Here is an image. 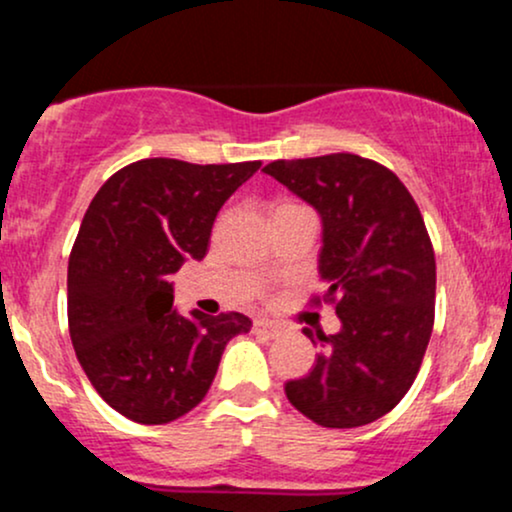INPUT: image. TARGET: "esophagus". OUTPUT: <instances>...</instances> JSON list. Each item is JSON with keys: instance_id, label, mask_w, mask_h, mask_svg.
Masks as SVG:
<instances>
[{"instance_id": "34e87169", "label": "esophagus", "mask_w": 512, "mask_h": 512, "mask_svg": "<svg viewBox=\"0 0 512 512\" xmlns=\"http://www.w3.org/2000/svg\"><path fill=\"white\" fill-rule=\"evenodd\" d=\"M252 330H255V334H262V337L267 339H276L284 334V327H281L279 322H269V320H257Z\"/></svg>"}]
</instances>
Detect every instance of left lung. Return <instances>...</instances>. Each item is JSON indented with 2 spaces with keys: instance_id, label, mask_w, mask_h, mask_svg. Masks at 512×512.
<instances>
[{
  "instance_id": "8db88e82",
  "label": "left lung",
  "mask_w": 512,
  "mask_h": 512,
  "mask_svg": "<svg viewBox=\"0 0 512 512\" xmlns=\"http://www.w3.org/2000/svg\"><path fill=\"white\" fill-rule=\"evenodd\" d=\"M322 219L320 276L342 330L289 402L325 428H356L395 409L424 361L436 315V255L424 216L390 168L356 154L262 168ZM313 339L310 330H303Z\"/></svg>"
}]
</instances>
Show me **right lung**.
Wrapping results in <instances>:
<instances>
[{"label":"right lung","mask_w":512,"mask_h":512,"mask_svg":"<svg viewBox=\"0 0 512 512\" xmlns=\"http://www.w3.org/2000/svg\"><path fill=\"white\" fill-rule=\"evenodd\" d=\"M260 161L197 166L144 158L88 204L69 255V334L81 368L115 411L168 424L202 402L243 313L180 315L168 281L207 255L211 226Z\"/></svg>","instance_id":"obj_1"}]
</instances>
